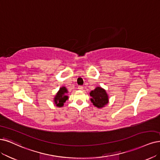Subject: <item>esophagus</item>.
Returning a JSON list of instances; mask_svg holds the SVG:
<instances>
[{
    "label": "esophagus",
    "instance_id": "34e87169",
    "mask_svg": "<svg viewBox=\"0 0 160 160\" xmlns=\"http://www.w3.org/2000/svg\"><path fill=\"white\" fill-rule=\"evenodd\" d=\"M78 89H79V90H83V86H78Z\"/></svg>",
    "mask_w": 160,
    "mask_h": 160
}]
</instances>
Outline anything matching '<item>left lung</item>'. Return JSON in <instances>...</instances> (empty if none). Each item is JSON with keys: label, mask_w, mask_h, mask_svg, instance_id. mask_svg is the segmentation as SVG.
Returning <instances> with one entry per match:
<instances>
[{"label": "left lung", "mask_w": 160, "mask_h": 160, "mask_svg": "<svg viewBox=\"0 0 160 160\" xmlns=\"http://www.w3.org/2000/svg\"><path fill=\"white\" fill-rule=\"evenodd\" d=\"M91 98V102L93 104L98 108H102L104 107L108 103V96L105 90L103 88L98 87L93 91H92L90 93Z\"/></svg>", "instance_id": "obj_1"}]
</instances>
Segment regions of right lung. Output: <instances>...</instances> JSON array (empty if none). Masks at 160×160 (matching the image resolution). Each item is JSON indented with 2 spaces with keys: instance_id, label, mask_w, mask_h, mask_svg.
Instances as JSON below:
<instances>
[{
  "instance_id": "add662e5",
  "label": "right lung",
  "mask_w": 160,
  "mask_h": 160,
  "mask_svg": "<svg viewBox=\"0 0 160 160\" xmlns=\"http://www.w3.org/2000/svg\"><path fill=\"white\" fill-rule=\"evenodd\" d=\"M67 92V90L65 87L60 88V90H59V91L57 93V96L54 99L55 103L57 107H62L64 103L66 102V101L68 99V96L65 95V93Z\"/></svg>"
}]
</instances>
